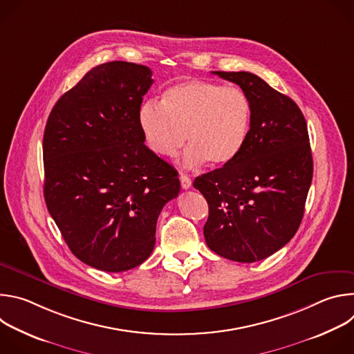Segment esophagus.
<instances>
[{"instance_id": "1", "label": "esophagus", "mask_w": 354, "mask_h": 354, "mask_svg": "<svg viewBox=\"0 0 354 354\" xmlns=\"http://www.w3.org/2000/svg\"><path fill=\"white\" fill-rule=\"evenodd\" d=\"M179 180H180L182 189H189L192 186V179L186 174H180L179 175Z\"/></svg>"}]
</instances>
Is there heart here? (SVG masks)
I'll return each mask as SVG.
<instances>
[{
	"instance_id": "heart-1",
	"label": "heart",
	"mask_w": 354,
	"mask_h": 354,
	"mask_svg": "<svg viewBox=\"0 0 354 354\" xmlns=\"http://www.w3.org/2000/svg\"><path fill=\"white\" fill-rule=\"evenodd\" d=\"M250 120L249 97L241 88L207 80L174 84L164 91L161 104L149 100L138 111L145 144L157 156L174 158L187 138V168L206 161L214 167L231 162L246 141Z\"/></svg>"
}]
</instances>
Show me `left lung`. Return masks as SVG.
Listing matches in <instances>:
<instances>
[{"instance_id": "8db88e82", "label": "left lung", "mask_w": 354, "mask_h": 354, "mask_svg": "<svg viewBox=\"0 0 354 354\" xmlns=\"http://www.w3.org/2000/svg\"><path fill=\"white\" fill-rule=\"evenodd\" d=\"M248 95L252 120L239 154L193 186L209 203L207 246L242 263L262 261L297 232L313 180L306 118L294 100L261 77L213 71Z\"/></svg>"}]
</instances>
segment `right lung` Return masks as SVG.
Listing matches in <instances>:
<instances>
[{"label":"right lung","mask_w":354,"mask_h":354,"mask_svg":"<svg viewBox=\"0 0 354 354\" xmlns=\"http://www.w3.org/2000/svg\"><path fill=\"white\" fill-rule=\"evenodd\" d=\"M153 71L127 62L93 67L50 112L43 136L44 200L73 254L118 273L154 249L178 172L144 144L138 124Z\"/></svg>","instance_id":"right-lung-1"}]
</instances>
